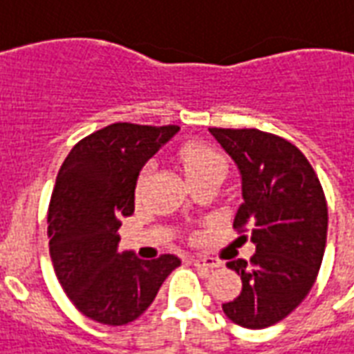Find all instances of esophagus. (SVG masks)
<instances>
[{"instance_id": "obj_1", "label": "esophagus", "mask_w": 354, "mask_h": 354, "mask_svg": "<svg viewBox=\"0 0 354 354\" xmlns=\"http://www.w3.org/2000/svg\"><path fill=\"white\" fill-rule=\"evenodd\" d=\"M192 263L196 267H203V269H218V267H222V261L216 260V258H211V257H198V258H192Z\"/></svg>"}]
</instances>
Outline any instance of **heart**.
I'll return each mask as SVG.
<instances>
[{
    "mask_svg": "<svg viewBox=\"0 0 354 354\" xmlns=\"http://www.w3.org/2000/svg\"><path fill=\"white\" fill-rule=\"evenodd\" d=\"M178 158L187 180L205 176V174H225L227 171L225 160L207 145H198V143L185 145ZM145 178H147V169H143L138 176V189L143 185Z\"/></svg>",
    "mask_w": 354,
    "mask_h": 354,
    "instance_id": "heart-1",
    "label": "heart"
}]
</instances>
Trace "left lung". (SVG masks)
Here are the masks:
<instances>
[{"mask_svg":"<svg viewBox=\"0 0 354 354\" xmlns=\"http://www.w3.org/2000/svg\"><path fill=\"white\" fill-rule=\"evenodd\" d=\"M242 174L243 203L232 227L257 245L251 260L227 263L242 292L223 304L247 329L283 320L311 291L327 240V202L317 172L298 147L258 129H209Z\"/></svg>","mask_w":354,"mask_h":354,"instance_id":"left-lung-1","label":"left lung"}]
</instances>
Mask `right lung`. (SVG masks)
Wrapping results in <instances>:
<instances>
[{"mask_svg": "<svg viewBox=\"0 0 354 354\" xmlns=\"http://www.w3.org/2000/svg\"><path fill=\"white\" fill-rule=\"evenodd\" d=\"M178 125L112 123L68 152L48 203V249L54 272L77 311L105 326L136 320L182 260H140L118 252V229L134 212L142 167Z\"/></svg>", "mask_w": 354, "mask_h": 354, "instance_id": "1", "label": "right lung"}]
</instances>
